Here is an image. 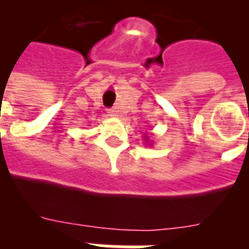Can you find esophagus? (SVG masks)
Wrapping results in <instances>:
<instances>
[{
    "label": "esophagus",
    "instance_id": "1",
    "mask_svg": "<svg viewBox=\"0 0 249 249\" xmlns=\"http://www.w3.org/2000/svg\"><path fill=\"white\" fill-rule=\"evenodd\" d=\"M107 114L110 115V117H117V115H118L114 109H109V110H107Z\"/></svg>",
    "mask_w": 249,
    "mask_h": 249
}]
</instances>
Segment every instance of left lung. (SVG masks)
I'll list each match as a JSON object with an SVG mask.
<instances>
[{
  "instance_id": "obj_1",
  "label": "left lung",
  "mask_w": 249,
  "mask_h": 249,
  "mask_svg": "<svg viewBox=\"0 0 249 249\" xmlns=\"http://www.w3.org/2000/svg\"><path fill=\"white\" fill-rule=\"evenodd\" d=\"M144 142H145L146 145H152V142H151V140H149V138H148V135H144ZM148 142H150L149 144H147Z\"/></svg>"
}]
</instances>
